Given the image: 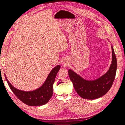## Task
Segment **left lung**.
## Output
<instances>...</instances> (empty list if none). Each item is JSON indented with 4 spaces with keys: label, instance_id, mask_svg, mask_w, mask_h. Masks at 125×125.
Here are the masks:
<instances>
[{
    "label": "left lung",
    "instance_id": "8db88e82",
    "mask_svg": "<svg viewBox=\"0 0 125 125\" xmlns=\"http://www.w3.org/2000/svg\"><path fill=\"white\" fill-rule=\"evenodd\" d=\"M112 64L108 71L100 77L94 80H86L73 70H68V74L77 93L83 98L94 100L106 94L110 90L115 77L117 61L112 45Z\"/></svg>",
    "mask_w": 125,
    "mask_h": 125
}]
</instances>
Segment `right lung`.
I'll list each match as a JSON object with an SVG mask.
<instances>
[{
  "label": "right lung",
  "mask_w": 125,
  "mask_h": 125,
  "mask_svg": "<svg viewBox=\"0 0 125 125\" xmlns=\"http://www.w3.org/2000/svg\"><path fill=\"white\" fill-rule=\"evenodd\" d=\"M60 67V65L54 66L42 86L31 91H24L16 88L10 83L6 74L4 76L10 89L23 103L29 106H42L47 104L52 97L53 85Z\"/></svg>",
  "instance_id": "right-lung-1"
}]
</instances>
